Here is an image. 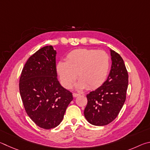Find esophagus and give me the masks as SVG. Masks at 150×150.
<instances>
[{"label":"esophagus","mask_w":150,"mask_h":150,"mask_svg":"<svg viewBox=\"0 0 150 150\" xmlns=\"http://www.w3.org/2000/svg\"><path fill=\"white\" fill-rule=\"evenodd\" d=\"M72 96L74 98H76V97H78V96H80L79 93H72Z\"/></svg>","instance_id":"1"}]
</instances>
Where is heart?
Masks as SVG:
<instances>
[{
    "instance_id": "1",
    "label": "heart",
    "mask_w": 150,
    "mask_h": 150,
    "mask_svg": "<svg viewBox=\"0 0 150 150\" xmlns=\"http://www.w3.org/2000/svg\"><path fill=\"white\" fill-rule=\"evenodd\" d=\"M110 57L104 51L91 49H78L70 51L66 62L60 61L57 72L62 86L70 88L76 79L77 87L95 90L103 84L110 68Z\"/></svg>"
}]
</instances>
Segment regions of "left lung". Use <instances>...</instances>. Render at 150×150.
Listing matches in <instances>:
<instances>
[{"label":"left lung","instance_id":"left-lung-1","mask_svg":"<svg viewBox=\"0 0 150 150\" xmlns=\"http://www.w3.org/2000/svg\"><path fill=\"white\" fill-rule=\"evenodd\" d=\"M111 69L107 80L88 93L84 116L90 124L105 126L116 119L124 105L128 83V74L122 57L111 50Z\"/></svg>","mask_w":150,"mask_h":150}]
</instances>
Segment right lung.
Here are the masks:
<instances>
[{"mask_svg":"<svg viewBox=\"0 0 150 150\" xmlns=\"http://www.w3.org/2000/svg\"><path fill=\"white\" fill-rule=\"evenodd\" d=\"M56 51L45 46L29 58L21 74L19 89L26 112L44 129L57 127L73 99L57 79Z\"/></svg>","mask_w":150,"mask_h":150,"instance_id":"add662e5","label":"right lung"}]
</instances>
